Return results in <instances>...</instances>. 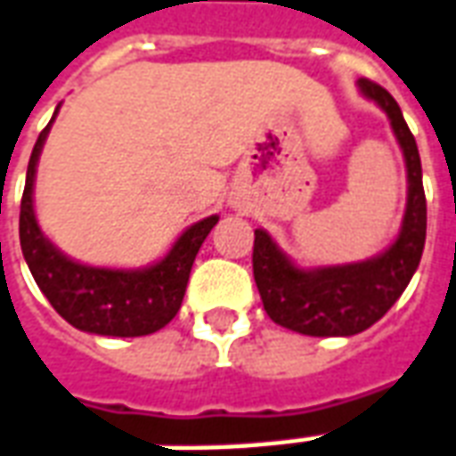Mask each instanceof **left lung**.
<instances>
[{
	"mask_svg": "<svg viewBox=\"0 0 456 456\" xmlns=\"http://www.w3.org/2000/svg\"><path fill=\"white\" fill-rule=\"evenodd\" d=\"M361 94L383 108L407 167V205L393 244L365 261L301 269L289 259L269 232H254V281L264 311L273 323L304 336H355L390 311L419 266L428 234V202L422 162L403 110L383 86L358 81Z\"/></svg>",
	"mask_w": 456,
	"mask_h": 456,
	"instance_id": "obj_1",
	"label": "left lung"
}]
</instances>
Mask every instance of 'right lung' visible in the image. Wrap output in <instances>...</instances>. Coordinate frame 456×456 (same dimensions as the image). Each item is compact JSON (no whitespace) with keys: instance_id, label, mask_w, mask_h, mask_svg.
<instances>
[{"instance_id":"right-lung-1","label":"right lung","mask_w":456,"mask_h":456,"mask_svg":"<svg viewBox=\"0 0 456 456\" xmlns=\"http://www.w3.org/2000/svg\"><path fill=\"white\" fill-rule=\"evenodd\" d=\"M51 123L31 151L19 215V241L28 272L56 314L73 328L116 338L151 336L180 311L197 251L219 217L212 215L184 229L173 249L145 269H106L73 261L44 237L34 212V177Z\"/></svg>"}]
</instances>
